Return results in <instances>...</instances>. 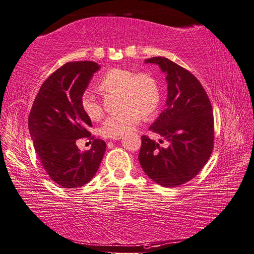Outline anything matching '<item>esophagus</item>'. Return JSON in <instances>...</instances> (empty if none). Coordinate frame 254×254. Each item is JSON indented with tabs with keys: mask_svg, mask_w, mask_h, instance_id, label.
Returning a JSON list of instances; mask_svg holds the SVG:
<instances>
[{
	"mask_svg": "<svg viewBox=\"0 0 254 254\" xmlns=\"http://www.w3.org/2000/svg\"><path fill=\"white\" fill-rule=\"evenodd\" d=\"M112 140H113V141H119V140H121V136H116V137H112Z\"/></svg>",
	"mask_w": 254,
	"mask_h": 254,
	"instance_id": "1",
	"label": "esophagus"
}]
</instances>
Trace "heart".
<instances>
[{
    "instance_id": "1",
    "label": "heart",
    "mask_w": 254,
    "mask_h": 254,
    "mask_svg": "<svg viewBox=\"0 0 254 254\" xmlns=\"http://www.w3.org/2000/svg\"><path fill=\"white\" fill-rule=\"evenodd\" d=\"M99 88L103 91L120 92L122 109L110 114L101 127V134L106 137L121 136L128 133L141 120L142 113L150 117L160 106V86L150 73H135L128 69L114 68L103 74L99 81ZM81 107L91 120L101 119V104L91 91L83 92Z\"/></svg>"
}]
</instances>
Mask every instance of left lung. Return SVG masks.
<instances>
[{"label": "left lung", "instance_id": "8db88e82", "mask_svg": "<svg viewBox=\"0 0 254 254\" xmlns=\"http://www.w3.org/2000/svg\"><path fill=\"white\" fill-rule=\"evenodd\" d=\"M145 64H158L166 74V108L150 130L169 145L163 148L142 136L138 161L153 182L175 187L190 182L209 160L213 148V116L209 98L191 72L165 57H152Z\"/></svg>", "mask_w": 254, "mask_h": 254}]
</instances>
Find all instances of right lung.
<instances>
[{"mask_svg":"<svg viewBox=\"0 0 254 254\" xmlns=\"http://www.w3.org/2000/svg\"><path fill=\"white\" fill-rule=\"evenodd\" d=\"M99 69L94 62L64 64L44 81L29 113L35 151L48 176L64 188L90 182L106 152V142L91 137V120L81 107V96ZM81 137L94 140L89 151L77 148Z\"/></svg>","mask_w":254,"mask_h":254,"instance_id":"1","label":"right lung"}]
</instances>
